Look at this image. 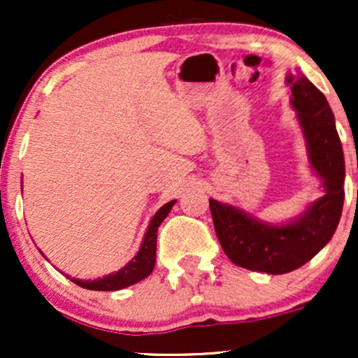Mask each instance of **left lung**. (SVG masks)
Wrapping results in <instances>:
<instances>
[{
  "instance_id": "8db88e82",
  "label": "left lung",
  "mask_w": 358,
  "mask_h": 358,
  "mask_svg": "<svg viewBox=\"0 0 358 358\" xmlns=\"http://www.w3.org/2000/svg\"><path fill=\"white\" fill-rule=\"evenodd\" d=\"M296 117L308 146V158L322 182L324 195L298 219L276 225L210 199L217 237L234 264L268 274H285L301 268L330 242L343 208L345 159L342 141L327 97L305 76L289 73Z\"/></svg>"
}]
</instances>
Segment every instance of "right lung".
Here are the masks:
<instances>
[{
    "instance_id": "right-lung-1",
    "label": "right lung",
    "mask_w": 358,
    "mask_h": 358,
    "mask_svg": "<svg viewBox=\"0 0 358 358\" xmlns=\"http://www.w3.org/2000/svg\"><path fill=\"white\" fill-rule=\"evenodd\" d=\"M176 203V200H171L163 205L158 212L155 213L153 219L150 222V227L145 234V239H143L141 248H139L138 254L131 259L129 262L117 271V273L108 274V276L94 279V281H84V279H72V282H76L77 286L85 287V289H94V291H117L122 287H127L131 285H136L150 276L153 273L155 262H156V234H158V227L163 220L166 219V215L170 213L171 207ZM69 278V276H67Z\"/></svg>"
}]
</instances>
